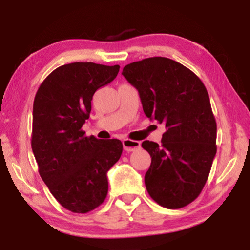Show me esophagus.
Instances as JSON below:
<instances>
[{
	"mask_svg": "<svg viewBox=\"0 0 250 250\" xmlns=\"http://www.w3.org/2000/svg\"><path fill=\"white\" fill-rule=\"evenodd\" d=\"M123 146H124L125 151H127V152L135 151L136 149H139L140 146H141V142L134 141V140L125 139V140H123Z\"/></svg>",
	"mask_w": 250,
	"mask_h": 250,
	"instance_id": "1",
	"label": "esophagus"
}]
</instances>
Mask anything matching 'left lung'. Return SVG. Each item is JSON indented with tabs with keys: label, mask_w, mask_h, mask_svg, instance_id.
Returning <instances> with one entry per match:
<instances>
[{
	"label": "left lung",
	"mask_w": 250,
	"mask_h": 250,
	"mask_svg": "<svg viewBox=\"0 0 250 250\" xmlns=\"http://www.w3.org/2000/svg\"><path fill=\"white\" fill-rule=\"evenodd\" d=\"M122 74L138 90L146 117L166 127L160 146L142 142L151 157L148 193L169 209L187 206L200 194L216 155V121L206 87L189 68L164 57L135 61Z\"/></svg>",
	"instance_id": "1"
}]
</instances>
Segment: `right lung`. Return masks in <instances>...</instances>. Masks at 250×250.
Here are the masks:
<instances>
[{
    "label": "right lung",
    "mask_w": 250,
    "mask_h": 250,
    "mask_svg": "<svg viewBox=\"0 0 250 250\" xmlns=\"http://www.w3.org/2000/svg\"><path fill=\"white\" fill-rule=\"evenodd\" d=\"M118 71V64H63L43 81L34 99L32 149L39 173L58 203L73 213H88L104 203L107 173L122 156L119 140L85 136L82 129L95 91Z\"/></svg>",
    "instance_id": "obj_1"
}]
</instances>
